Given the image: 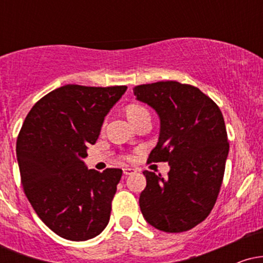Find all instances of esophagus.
Returning <instances> with one entry per match:
<instances>
[{
	"mask_svg": "<svg viewBox=\"0 0 263 263\" xmlns=\"http://www.w3.org/2000/svg\"><path fill=\"white\" fill-rule=\"evenodd\" d=\"M122 171H123V174H125V176H129V174L135 173L137 170H135V168H131V167H125Z\"/></svg>",
	"mask_w": 263,
	"mask_h": 263,
	"instance_id": "34e87169",
	"label": "esophagus"
}]
</instances>
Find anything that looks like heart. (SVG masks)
<instances>
[{"label": "heart", "mask_w": 263, "mask_h": 263, "mask_svg": "<svg viewBox=\"0 0 263 263\" xmlns=\"http://www.w3.org/2000/svg\"><path fill=\"white\" fill-rule=\"evenodd\" d=\"M127 115H128V119L134 122V121H136V120L146 116V115H149V112H148V110H147L144 106H142V105L132 104L127 107Z\"/></svg>", "instance_id": "1"}]
</instances>
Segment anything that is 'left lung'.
<instances>
[{"label": "left lung", "mask_w": 263, "mask_h": 263, "mask_svg": "<svg viewBox=\"0 0 263 263\" xmlns=\"http://www.w3.org/2000/svg\"><path fill=\"white\" fill-rule=\"evenodd\" d=\"M161 120L158 143L148 162H168V177L144 171L140 195L144 219L164 232L188 231L206 219L218 199L229 153L221 111L198 87L158 81L134 87Z\"/></svg>", "instance_id": "left-lung-1"}]
</instances>
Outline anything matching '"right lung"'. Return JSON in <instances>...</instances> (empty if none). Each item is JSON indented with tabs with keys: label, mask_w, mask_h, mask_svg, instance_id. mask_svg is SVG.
I'll return each mask as SVG.
<instances>
[{
	"label": "right lung",
	"mask_w": 263,
	"mask_h": 263,
	"mask_svg": "<svg viewBox=\"0 0 263 263\" xmlns=\"http://www.w3.org/2000/svg\"><path fill=\"white\" fill-rule=\"evenodd\" d=\"M126 89L69 84L35 102L23 122L16 147L23 190L60 237L85 241L108 224L122 170H87L83 158Z\"/></svg>",
	"instance_id": "right-lung-1"
}]
</instances>
